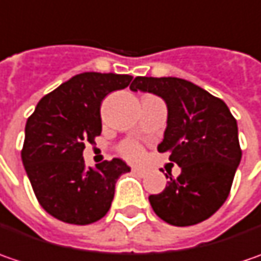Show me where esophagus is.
I'll return each mask as SVG.
<instances>
[{"instance_id":"esophagus-1","label":"esophagus","mask_w":261,"mask_h":261,"mask_svg":"<svg viewBox=\"0 0 261 261\" xmlns=\"http://www.w3.org/2000/svg\"><path fill=\"white\" fill-rule=\"evenodd\" d=\"M132 171L135 173V174L141 175V177H144L146 174V171L144 168H139V167H132Z\"/></svg>"}]
</instances>
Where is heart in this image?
Wrapping results in <instances>:
<instances>
[{
  "label": "heart",
  "mask_w": 261,
  "mask_h": 261,
  "mask_svg": "<svg viewBox=\"0 0 261 261\" xmlns=\"http://www.w3.org/2000/svg\"><path fill=\"white\" fill-rule=\"evenodd\" d=\"M120 152H122L126 158H129V160H139L141 155H142L141 146L138 145V144H134V142H127L125 145H122Z\"/></svg>",
  "instance_id": "1"
}]
</instances>
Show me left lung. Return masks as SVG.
<instances>
[{
  "label": "left lung",
  "instance_id": "1",
  "mask_svg": "<svg viewBox=\"0 0 261 261\" xmlns=\"http://www.w3.org/2000/svg\"><path fill=\"white\" fill-rule=\"evenodd\" d=\"M130 90L166 101L167 127L158 151L170 152V161L181 168L160 195L149 196L154 212L174 226L205 221L224 205L241 161L234 116L221 98L181 78L136 76Z\"/></svg>",
  "mask_w": 261,
  "mask_h": 261
}]
</instances>
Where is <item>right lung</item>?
<instances>
[{
	"mask_svg": "<svg viewBox=\"0 0 261 261\" xmlns=\"http://www.w3.org/2000/svg\"><path fill=\"white\" fill-rule=\"evenodd\" d=\"M134 76L83 72L46 94L27 119L21 160L39 203L56 219L88 225L109 212L117 178L130 171L120 158L86 167L83 151L101 134L100 106Z\"/></svg>",
	"mask_w": 261,
	"mask_h": 261,
	"instance_id": "right-lung-1",
	"label": "right lung"
}]
</instances>
